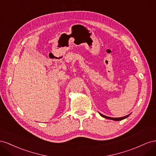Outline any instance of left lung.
<instances>
[{"label":"left lung","mask_w":156,"mask_h":156,"mask_svg":"<svg viewBox=\"0 0 156 156\" xmlns=\"http://www.w3.org/2000/svg\"><path fill=\"white\" fill-rule=\"evenodd\" d=\"M99 114L101 115L102 117H103V118H106V119H112V120H114V121H119V120H122V119H126V118H127L129 115L131 114H128V115H125V116H123V117H121V118H111V117H108V116H106V115H103V114H101L100 112H99Z\"/></svg>","instance_id":"obj_1"}]
</instances>
